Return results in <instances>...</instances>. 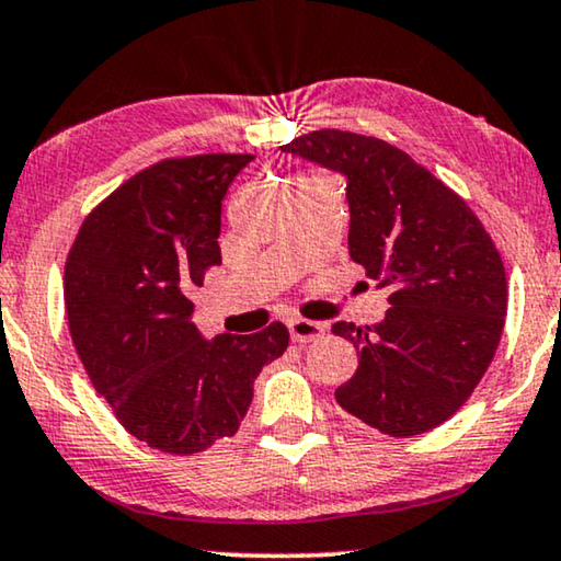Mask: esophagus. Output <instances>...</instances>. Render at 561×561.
Wrapping results in <instances>:
<instances>
[{"label":"esophagus","mask_w":561,"mask_h":561,"mask_svg":"<svg viewBox=\"0 0 561 561\" xmlns=\"http://www.w3.org/2000/svg\"><path fill=\"white\" fill-rule=\"evenodd\" d=\"M322 330H325L322 322L305 320V318H291L289 320V333H291V341H295V343L318 341V337H322Z\"/></svg>","instance_id":"esophagus-1"}]
</instances>
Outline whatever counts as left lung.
<instances>
[{
  "instance_id": "obj_1",
  "label": "left lung",
  "mask_w": 561,
  "mask_h": 561,
  "mask_svg": "<svg viewBox=\"0 0 561 561\" xmlns=\"http://www.w3.org/2000/svg\"><path fill=\"white\" fill-rule=\"evenodd\" d=\"M282 149L348 178L351 259L389 291L381 322L333 325L358 351L335 401L389 437L435 430L470 399L501 343V251L465 198L389 141L318 129Z\"/></svg>"
}]
</instances>
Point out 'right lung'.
Returning a JSON list of instances; mask_svg holds the SVG:
<instances>
[{"mask_svg": "<svg viewBox=\"0 0 561 561\" xmlns=\"http://www.w3.org/2000/svg\"><path fill=\"white\" fill-rule=\"evenodd\" d=\"M251 160L149 164L85 216L70 247L62 295L78 356L122 427L160 453L236 435L256 376L289 345L282 322L216 341L191 322L193 289L220 264V203Z\"/></svg>", "mask_w": 561, "mask_h": 561, "instance_id": "obj_1", "label": "right lung"}]
</instances>
